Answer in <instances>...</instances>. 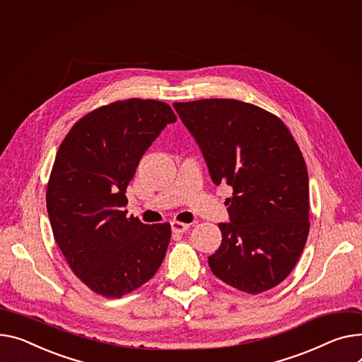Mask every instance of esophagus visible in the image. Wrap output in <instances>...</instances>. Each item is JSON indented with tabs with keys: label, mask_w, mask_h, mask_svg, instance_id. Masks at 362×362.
Wrapping results in <instances>:
<instances>
[{
	"label": "esophagus",
	"mask_w": 362,
	"mask_h": 362,
	"mask_svg": "<svg viewBox=\"0 0 362 362\" xmlns=\"http://www.w3.org/2000/svg\"><path fill=\"white\" fill-rule=\"evenodd\" d=\"M187 228H189V224H186V223H180V221L172 223V230L175 233H185V231H187Z\"/></svg>",
	"instance_id": "34e87169"
}]
</instances>
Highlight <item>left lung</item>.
I'll use <instances>...</instances> for the list:
<instances>
[{"mask_svg": "<svg viewBox=\"0 0 362 362\" xmlns=\"http://www.w3.org/2000/svg\"><path fill=\"white\" fill-rule=\"evenodd\" d=\"M195 136L215 185L227 183L231 223L208 257L212 274L247 294L281 284L305 246L308 173L300 147L282 120L234 99L173 105Z\"/></svg>", "mask_w": 362, "mask_h": 362, "instance_id": "1", "label": "left lung"}]
</instances>
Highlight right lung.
Segmentation results:
<instances>
[{
    "label": "right lung",
    "mask_w": 362,
    "mask_h": 362,
    "mask_svg": "<svg viewBox=\"0 0 362 362\" xmlns=\"http://www.w3.org/2000/svg\"><path fill=\"white\" fill-rule=\"evenodd\" d=\"M176 119L158 100H117L83 116L61 142L46 189L47 215L71 271L95 294L132 293L165 256L170 224H144L124 206L141 157Z\"/></svg>",
    "instance_id": "1"
}]
</instances>
